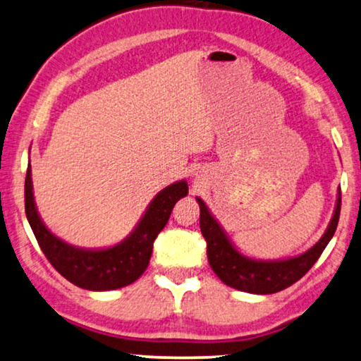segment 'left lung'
I'll return each mask as SVG.
<instances>
[{
  "label": "left lung",
  "mask_w": 361,
  "mask_h": 361,
  "mask_svg": "<svg viewBox=\"0 0 361 361\" xmlns=\"http://www.w3.org/2000/svg\"><path fill=\"white\" fill-rule=\"evenodd\" d=\"M200 204V227L202 237L207 242V260L212 271L219 276L222 283L227 286L235 288L238 291H245L252 294H273L286 289L296 283L311 270L317 258L321 257L324 248L331 242L335 229H337L340 217V204H342V195H337V202L327 231L324 232L316 245L309 248L307 252L293 258L284 260H255L248 258L237 250L227 237L224 229L211 214L204 201L196 197Z\"/></svg>",
  "instance_id": "1"
}]
</instances>
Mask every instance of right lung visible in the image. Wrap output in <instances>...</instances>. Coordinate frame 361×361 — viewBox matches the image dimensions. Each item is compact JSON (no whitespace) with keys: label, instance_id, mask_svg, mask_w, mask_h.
<instances>
[{"label":"right lung","instance_id":"obj_1","mask_svg":"<svg viewBox=\"0 0 361 361\" xmlns=\"http://www.w3.org/2000/svg\"><path fill=\"white\" fill-rule=\"evenodd\" d=\"M186 195L185 180L164 188L150 201L139 224L123 242L109 248H80L59 238L40 219L34 201L30 164L24 185L26 216L44 255L63 278L90 291H109L139 280L149 267L154 240L169 222L176 201Z\"/></svg>","mask_w":361,"mask_h":361}]
</instances>
